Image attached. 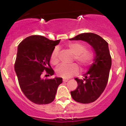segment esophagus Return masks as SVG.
Instances as JSON below:
<instances>
[{
	"mask_svg": "<svg viewBox=\"0 0 126 126\" xmlns=\"http://www.w3.org/2000/svg\"><path fill=\"white\" fill-rule=\"evenodd\" d=\"M68 80H69V79H64V78H63V81L64 82H67Z\"/></svg>",
	"mask_w": 126,
	"mask_h": 126,
	"instance_id": "esophagus-1",
	"label": "esophagus"
}]
</instances>
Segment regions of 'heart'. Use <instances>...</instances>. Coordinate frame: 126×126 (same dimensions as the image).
<instances>
[{
  "mask_svg": "<svg viewBox=\"0 0 126 126\" xmlns=\"http://www.w3.org/2000/svg\"><path fill=\"white\" fill-rule=\"evenodd\" d=\"M68 50L73 55L74 59L82 68H85L91 64L94 59V55L92 51L86 50L85 45L80 43H71L67 46ZM59 50L58 47H55L50 55V62L53 64H58ZM79 68L76 64L69 66L60 64L56 69V73L57 76L64 78H69L73 75L77 74Z\"/></svg>",
  "mask_w": 126,
  "mask_h": 126,
  "instance_id": "heart-1",
  "label": "heart"
}]
</instances>
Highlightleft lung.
Masks as SVG:
<instances>
[{
	"mask_svg": "<svg viewBox=\"0 0 126 126\" xmlns=\"http://www.w3.org/2000/svg\"><path fill=\"white\" fill-rule=\"evenodd\" d=\"M70 40H82L88 43L95 53L93 63L84 79L75 78L78 87L70 94L75 101L82 104L94 102L102 94L107 84L111 67V57L108 44L102 37L94 33H83Z\"/></svg>",
	"mask_w": 126,
	"mask_h": 126,
	"instance_id": "obj_1",
	"label": "left lung"
}]
</instances>
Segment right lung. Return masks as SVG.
<instances>
[{
  "label": "right lung",
  "mask_w": 126,
  "mask_h": 126,
  "mask_svg": "<svg viewBox=\"0 0 126 126\" xmlns=\"http://www.w3.org/2000/svg\"><path fill=\"white\" fill-rule=\"evenodd\" d=\"M60 40L53 41L41 35L27 37L19 44L15 70L22 91L29 100L36 104H47L54 101L62 78L43 79L46 71L54 75L50 64V55Z\"/></svg>",
  "instance_id": "right-lung-1"
}]
</instances>
